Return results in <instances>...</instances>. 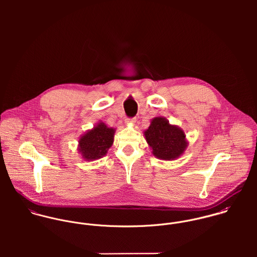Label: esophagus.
<instances>
[{
	"label": "esophagus",
	"mask_w": 257,
	"mask_h": 257,
	"mask_svg": "<svg viewBox=\"0 0 257 257\" xmlns=\"http://www.w3.org/2000/svg\"><path fill=\"white\" fill-rule=\"evenodd\" d=\"M136 121H137V119L135 117H133V118H125V124H127V125L134 124Z\"/></svg>",
	"instance_id": "obj_1"
}]
</instances>
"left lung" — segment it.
Returning a JSON list of instances; mask_svg holds the SVG:
<instances>
[{"label": "left lung", "mask_w": 257, "mask_h": 257, "mask_svg": "<svg viewBox=\"0 0 257 257\" xmlns=\"http://www.w3.org/2000/svg\"><path fill=\"white\" fill-rule=\"evenodd\" d=\"M144 135L153 156L161 160L179 158L189 145L183 130L171 124L164 116L152 118Z\"/></svg>", "instance_id": "obj_1"}]
</instances>
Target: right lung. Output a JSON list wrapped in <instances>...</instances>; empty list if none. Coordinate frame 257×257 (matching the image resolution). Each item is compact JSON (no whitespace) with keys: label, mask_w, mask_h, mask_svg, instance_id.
Wrapping results in <instances>:
<instances>
[{"label":"right lung","mask_w":257,"mask_h":257,"mask_svg":"<svg viewBox=\"0 0 257 257\" xmlns=\"http://www.w3.org/2000/svg\"><path fill=\"white\" fill-rule=\"evenodd\" d=\"M115 128L109 127L105 122L99 121L79 138L78 151L82 159L94 161L108 153L113 144Z\"/></svg>","instance_id":"right-lung-1"}]
</instances>
